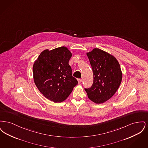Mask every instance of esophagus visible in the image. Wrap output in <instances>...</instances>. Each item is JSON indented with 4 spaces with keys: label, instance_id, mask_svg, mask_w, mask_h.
I'll return each instance as SVG.
<instances>
[{
    "label": "esophagus",
    "instance_id": "esophagus-1",
    "mask_svg": "<svg viewBox=\"0 0 148 148\" xmlns=\"http://www.w3.org/2000/svg\"><path fill=\"white\" fill-rule=\"evenodd\" d=\"M77 82H78L79 84H80V83L82 82V80L79 79H77Z\"/></svg>",
    "mask_w": 148,
    "mask_h": 148
}]
</instances>
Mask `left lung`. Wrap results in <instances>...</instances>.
Listing matches in <instances>:
<instances>
[{
    "label": "left lung",
    "instance_id": "left-lung-1",
    "mask_svg": "<svg viewBox=\"0 0 148 148\" xmlns=\"http://www.w3.org/2000/svg\"><path fill=\"white\" fill-rule=\"evenodd\" d=\"M92 66L94 81L91 88L85 89L89 99L102 104L116 92L122 80V71L118 60L103 50L94 48L87 52Z\"/></svg>",
    "mask_w": 148,
    "mask_h": 148
}]
</instances>
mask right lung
I'll return each mask as SVG.
<instances>
[{
  "label": "right lung",
  "mask_w": 148,
  "mask_h": 148,
  "mask_svg": "<svg viewBox=\"0 0 148 148\" xmlns=\"http://www.w3.org/2000/svg\"><path fill=\"white\" fill-rule=\"evenodd\" d=\"M72 56L65 47L43 50L33 66L35 85L51 101L61 103L69 97L77 80L71 74L69 60Z\"/></svg>",
  "instance_id": "add662e5"
}]
</instances>
